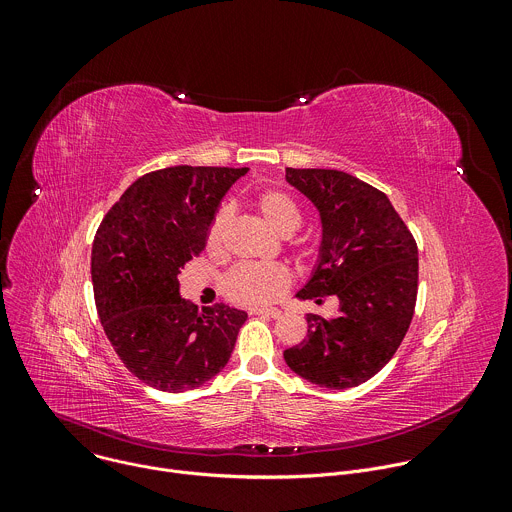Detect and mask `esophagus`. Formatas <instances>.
I'll list each match as a JSON object with an SVG mask.
<instances>
[{
  "instance_id": "obj_1",
  "label": "esophagus",
  "mask_w": 512,
  "mask_h": 512,
  "mask_svg": "<svg viewBox=\"0 0 512 512\" xmlns=\"http://www.w3.org/2000/svg\"><path fill=\"white\" fill-rule=\"evenodd\" d=\"M251 314H259V316H267V318L277 320L281 316V310H277V308H255V310H251Z\"/></svg>"
}]
</instances>
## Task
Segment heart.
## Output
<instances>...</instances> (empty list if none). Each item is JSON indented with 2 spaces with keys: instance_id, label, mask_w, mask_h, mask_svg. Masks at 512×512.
I'll return each mask as SVG.
<instances>
[{
  "instance_id": "heart-1",
  "label": "heart",
  "mask_w": 512,
  "mask_h": 512,
  "mask_svg": "<svg viewBox=\"0 0 512 512\" xmlns=\"http://www.w3.org/2000/svg\"><path fill=\"white\" fill-rule=\"evenodd\" d=\"M253 210L267 227L281 237L294 235L302 225V210L283 190H261L251 198ZM229 223L225 210L216 212L206 233V249L218 251ZM289 285V271L279 263H245L237 265L225 277V294L241 306H263L277 300Z\"/></svg>"
}]
</instances>
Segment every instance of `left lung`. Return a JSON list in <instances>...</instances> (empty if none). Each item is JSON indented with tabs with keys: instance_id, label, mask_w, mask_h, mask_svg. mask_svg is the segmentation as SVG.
<instances>
[{
	"instance_id": "obj_1",
	"label": "left lung",
	"mask_w": 512,
	"mask_h": 512,
	"mask_svg": "<svg viewBox=\"0 0 512 512\" xmlns=\"http://www.w3.org/2000/svg\"><path fill=\"white\" fill-rule=\"evenodd\" d=\"M318 210L322 241L298 300L336 296L338 314H308V338L283 350L287 367L326 389L375 377L403 342L417 300V245L391 200L340 170L285 168Z\"/></svg>"
}]
</instances>
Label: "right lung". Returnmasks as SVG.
Segmentation results:
<instances>
[{
    "label": "right lung",
    "mask_w": 512,
    "mask_h": 512,
    "mask_svg": "<svg viewBox=\"0 0 512 512\" xmlns=\"http://www.w3.org/2000/svg\"><path fill=\"white\" fill-rule=\"evenodd\" d=\"M249 168L174 166L137 178L105 214L91 277L103 330L125 367L158 391L184 393L221 373L247 312H198L180 269L206 247L221 200Z\"/></svg>",
    "instance_id": "obj_1"
}]
</instances>
